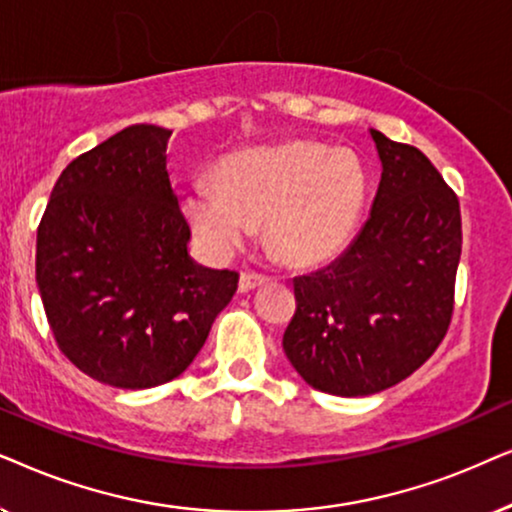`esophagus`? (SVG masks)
<instances>
[{"mask_svg":"<svg viewBox=\"0 0 512 512\" xmlns=\"http://www.w3.org/2000/svg\"><path fill=\"white\" fill-rule=\"evenodd\" d=\"M267 281H269L267 276L255 274V271H243L241 278H238V290H241V292H250V290L260 288V285H264Z\"/></svg>","mask_w":512,"mask_h":512,"instance_id":"esophagus-1","label":"esophagus"}]
</instances>
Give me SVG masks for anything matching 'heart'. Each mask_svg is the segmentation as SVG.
<instances>
[{
	"label": "heart",
	"mask_w": 512,
	"mask_h": 512,
	"mask_svg": "<svg viewBox=\"0 0 512 512\" xmlns=\"http://www.w3.org/2000/svg\"><path fill=\"white\" fill-rule=\"evenodd\" d=\"M363 173L346 154L311 142L245 149L222 161L217 185L194 182L189 222L217 255L241 248L255 224L276 260L316 267L349 241L363 208Z\"/></svg>",
	"instance_id": "b5f03b06"
}]
</instances>
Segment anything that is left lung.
Segmentation results:
<instances>
[{"mask_svg": "<svg viewBox=\"0 0 512 512\" xmlns=\"http://www.w3.org/2000/svg\"><path fill=\"white\" fill-rule=\"evenodd\" d=\"M381 180L349 250L295 278L283 351L306 384L356 398L419 370L447 335L461 257L459 199L424 152L374 131Z\"/></svg>", "mask_w": 512, "mask_h": 512, "instance_id": "obj_1", "label": "left lung"}]
</instances>
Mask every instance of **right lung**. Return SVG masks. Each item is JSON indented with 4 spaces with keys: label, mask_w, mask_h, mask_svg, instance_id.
<instances>
[{
    "label": "right lung",
    "mask_w": 512,
    "mask_h": 512,
    "mask_svg": "<svg viewBox=\"0 0 512 512\" xmlns=\"http://www.w3.org/2000/svg\"><path fill=\"white\" fill-rule=\"evenodd\" d=\"M168 128L135 124L60 173L37 229V288L58 349L117 388L180 377L238 274L189 257Z\"/></svg>",
    "instance_id": "1"
}]
</instances>
